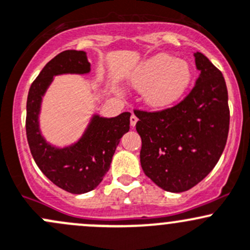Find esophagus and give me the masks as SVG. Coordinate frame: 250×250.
I'll return each mask as SVG.
<instances>
[{
    "label": "esophagus",
    "instance_id": "34e87169",
    "mask_svg": "<svg viewBox=\"0 0 250 250\" xmlns=\"http://www.w3.org/2000/svg\"><path fill=\"white\" fill-rule=\"evenodd\" d=\"M137 120H138V118L136 117V115L132 113V114H131V118H130V124H131V126H132V127L136 125Z\"/></svg>",
    "mask_w": 250,
    "mask_h": 250
}]
</instances>
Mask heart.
Masks as SVG:
<instances>
[{"label": "heart", "mask_w": 250, "mask_h": 250, "mask_svg": "<svg viewBox=\"0 0 250 250\" xmlns=\"http://www.w3.org/2000/svg\"><path fill=\"white\" fill-rule=\"evenodd\" d=\"M192 72L187 61L168 54H158L138 67L132 85L144 91V100L154 109H164L184 96L191 83Z\"/></svg>", "instance_id": "1"}]
</instances>
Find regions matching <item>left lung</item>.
I'll use <instances>...</instances> for the list:
<instances>
[{
	"label": "left lung",
	"instance_id": "left-lung-1",
	"mask_svg": "<svg viewBox=\"0 0 250 250\" xmlns=\"http://www.w3.org/2000/svg\"><path fill=\"white\" fill-rule=\"evenodd\" d=\"M194 56L200 76L183 101L160 112H135L143 172L169 192L199 184L219 161L228 140L225 79L203 54L197 51Z\"/></svg>",
	"mask_w": 250,
	"mask_h": 250
}]
</instances>
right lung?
<instances>
[{"instance_id": "right-lung-1", "label": "right lung", "mask_w": 250, "mask_h": 250, "mask_svg": "<svg viewBox=\"0 0 250 250\" xmlns=\"http://www.w3.org/2000/svg\"><path fill=\"white\" fill-rule=\"evenodd\" d=\"M90 62L82 50H65L51 59L31 84L26 104V136L33 160L45 177L71 194L94 190L104 179L120 138L130 130L131 113L114 118L94 114L83 136L71 146L58 148L40 130L42 97L60 74H86Z\"/></svg>"}]
</instances>
